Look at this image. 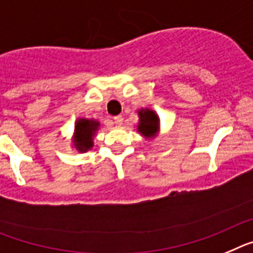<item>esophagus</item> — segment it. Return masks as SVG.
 <instances>
[{"label":"esophagus","mask_w":253,"mask_h":253,"mask_svg":"<svg viewBox=\"0 0 253 253\" xmlns=\"http://www.w3.org/2000/svg\"><path fill=\"white\" fill-rule=\"evenodd\" d=\"M113 124L116 125V126H121V125L124 124V117H122V116H116V117L113 118Z\"/></svg>","instance_id":"esophagus-1"}]
</instances>
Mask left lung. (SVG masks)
Returning a JSON list of instances; mask_svg holds the SVG:
<instances>
[{"mask_svg":"<svg viewBox=\"0 0 253 253\" xmlns=\"http://www.w3.org/2000/svg\"><path fill=\"white\" fill-rule=\"evenodd\" d=\"M139 122L136 124L137 132L146 140H153L160 133V118L154 109L140 108L137 111Z\"/></svg>","mask_w":253,"mask_h":253,"instance_id":"left-lung-1","label":"left lung"}]
</instances>
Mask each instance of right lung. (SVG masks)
I'll return each mask as SVG.
<instances>
[{"label":"right lung","instance_id":"right-lung-1","mask_svg":"<svg viewBox=\"0 0 253 253\" xmlns=\"http://www.w3.org/2000/svg\"><path fill=\"white\" fill-rule=\"evenodd\" d=\"M100 127L99 121L94 118H78L75 121L71 146L79 153H86L94 146V137Z\"/></svg>","mask_w":253,"mask_h":253}]
</instances>
